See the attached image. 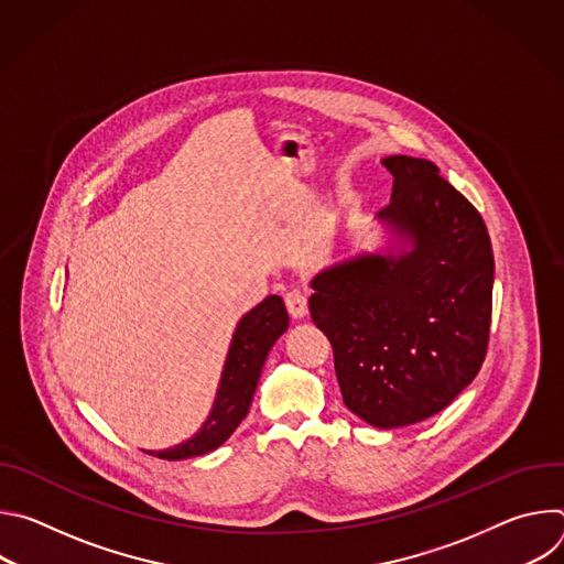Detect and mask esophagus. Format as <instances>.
<instances>
[{
    "label": "esophagus",
    "mask_w": 564,
    "mask_h": 564,
    "mask_svg": "<svg viewBox=\"0 0 564 564\" xmlns=\"http://www.w3.org/2000/svg\"><path fill=\"white\" fill-rule=\"evenodd\" d=\"M285 305L292 318H303L307 314V292L301 288H294L285 294Z\"/></svg>",
    "instance_id": "obj_1"
}]
</instances>
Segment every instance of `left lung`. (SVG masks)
<instances>
[{
	"instance_id": "left-lung-1",
	"label": "left lung",
	"mask_w": 564,
	"mask_h": 564,
	"mask_svg": "<svg viewBox=\"0 0 564 564\" xmlns=\"http://www.w3.org/2000/svg\"><path fill=\"white\" fill-rule=\"evenodd\" d=\"M390 234L312 279L310 314L335 350L344 404L375 429L417 424L487 357L494 250L479 212L424 158L388 155Z\"/></svg>"
}]
</instances>
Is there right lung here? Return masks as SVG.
Here are the masks:
<instances>
[{
    "label": "right lung",
    "mask_w": 564,
    "mask_h": 564,
    "mask_svg": "<svg viewBox=\"0 0 564 564\" xmlns=\"http://www.w3.org/2000/svg\"><path fill=\"white\" fill-rule=\"evenodd\" d=\"M288 324L285 303L276 294L268 296L240 318L229 344L214 406L200 431L178 446L149 451V455L160 459H189L218 448L246 420L268 352L288 330Z\"/></svg>",
    "instance_id": "right-lung-1"
}]
</instances>
